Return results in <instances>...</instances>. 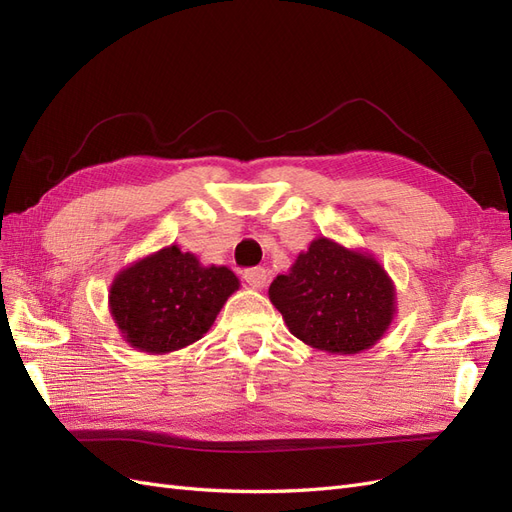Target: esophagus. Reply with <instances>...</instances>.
Here are the masks:
<instances>
[{
    "instance_id": "1",
    "label": "esophagus",
    "mask_w": 512,
    "mask_h": 512,
    "mask_svg": "<svg viewBox=\"0 0 512 512\" xmlns=\"http://www.w3.org/2000/svg\"><path fill=\"white\" fill-rule=\"evenodd\" d=\"M243 277L252 288H265L269 282V271L265 267H250L243 271Z\"/></svg>"
}]
</instances>
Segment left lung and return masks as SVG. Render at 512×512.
Instances as JSON below:
<instances>
[{"instance_id":"1","label":"left lung","mask_w":512,"mask_h":512,"mask_svg":"<svg viewBox=\"0 0 512 512\" xmlns=\"http://www.w3.org/2000/svg\"><path fill=\"white\" fill-rule=\"evenodd\" d=\"M288 331L303 344L356 354L374 346L395 316V286L380 262L327 237L309 243L269 288Z\"/></svg>"}]
</instances>
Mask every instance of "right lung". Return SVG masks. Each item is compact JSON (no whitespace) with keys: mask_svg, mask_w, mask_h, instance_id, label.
<instances>
[{"mask_svg":"<svg viewBox=\"0 0 512 512\" xmlns=\"http://www.w3.org/2000/svg\"><path fill=\"white\" fill-rule=\"evenodd\" d=\"M239 288L228 267H203L177 245L123 269L108 292V307L126 342L164 354L198 342Z\"/></svg>","mask_w":512,"mask_h":512,"instance_id":"obj_1","label":"right lung"}]
</instances>
